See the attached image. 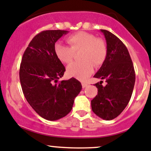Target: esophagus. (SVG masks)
Wrapping results in <instances>:
<instances>
[{"mask_svg": "<svg viewBox=\"0 0 151 151\" xmlns=\"http://www.w3.org/2000/svg\"><path fill=\"white\" fill-rule=\"evenodd\" d=\"M88 85V83H86V82H82V86H83V88H86Z\"/></svg>", "mask_w": 151, "mask_h": 151, "instance_id": "esophagus-1", "label": "esophagus"}]
</instances>
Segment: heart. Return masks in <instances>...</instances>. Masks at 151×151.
<instances>
[{"label": "heart", "mask_w": 151, "mask_h": 151, "mask_svg": "<svg viewBox=\"0 0 151 151\" xmlns=\"http://www.w3.org/2000/svg\"><path fill=\"white\" fill-rule=\"evenodd\" d=\"M67 42L71 47L66 46L61 42L55 45V53L57 58L65 64H70L74 60V52L81 51L80 60L67 68L69 76L80 80L87 79L93 71V65L96 68L101 66L108 55L106 43L103 40L96 38L93 34L86 32H79L70 35Z\"/></svg>", "instance_id": "heart-1"}]
</instances>
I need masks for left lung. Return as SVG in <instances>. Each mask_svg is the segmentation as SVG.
I'll use <instances>...</instances> for the list:
<instances>
[{
    "instance_id": "8db88e82",
    "label": "left lung",
    "mask_w": 151,
    "mask_h": 151,
    "mask_svg": "<svg viewBox=\"0 0 151 151\" xmlns=\"http://www.w3.org/2000/svg\"><path fill=\"white\" fill-rule=\"evenodd\" d=\"M105 37L108 55L93 77L106 80L96 83L98 93L91 100L96 116L111 120L119 116L129 102L135 84V71L128 49L114 34L101 29ZM94 85V86H95Z\"/></svg>"
}]
</instances>
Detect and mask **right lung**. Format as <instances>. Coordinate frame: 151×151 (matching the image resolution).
Here are the masks:
<instances>
[{
	"label": "right lung",
	"instance_id": "right-lung-1",
	"mask_svg": "<svg viewBox=\"0 0 151 151\" xmlns=\"http://www.w3.org/2000/svg\"><path fill=\"white\" fill-rule=\"evenodd\" d=\"M64 30H46L37 34L24 52L20 66V81L26 100L41 117L50 121L66 116L82 89L75 78L58 80L65 66L55 53V43Z\"/></svg>",
	"mask_w": 151,
	"mask_h": 151
}]
</instances>
